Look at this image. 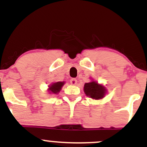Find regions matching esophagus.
<instances>
[{"label":"esophagus","mask_w":147,"mask_h":147,"mask_svg":"<svg viewBox=\"0 0 147 147\" xmlns=\"http://www.w3.org/2000/svg\"><path fill=\"white\" fill-rule=\"evenodd\" d=\"M70 84H71L72 85H76V84H77V80L75 78H72L70 79Z\"/></svg>","instance_id":"34e87169"}]
</instances>
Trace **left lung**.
Returning <instances> with one entry per match:
<instances>
[{
  "mask_svg": "<svg viewBox=\"0 0 147 147\" xmlns=\"http://www.w3.org/2000/svg\"><path fill=\"white\" fill-rule=\"evenodd\" d=\"M84 90L86 95L93 99H102L106 92L105 87L95 81L84 84Z\"/></svg>",
  "mask_w": 147,
  "mask_h": 147,
  "instance_id": "8db88e82",
  "label": "left lung"
}]
</instances>
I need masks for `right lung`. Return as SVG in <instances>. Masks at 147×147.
<instances>
[{"mask_svg": "<svg viewBox=\"0 0 147 147\" xmlns=\"http://www.w3.org/2000/svg\"><path fill=\"white\" fill-rule=\"evenodd\" d=\"M65 84L64 82H55L51 84L50 86H49L48 91L50 94H58L60 92V90H61V88Z\"/></svg>", "mask_w": 147, "mask_h": 147, "instance_id": "add662e5", "label": "right lung"}]
</instances>
